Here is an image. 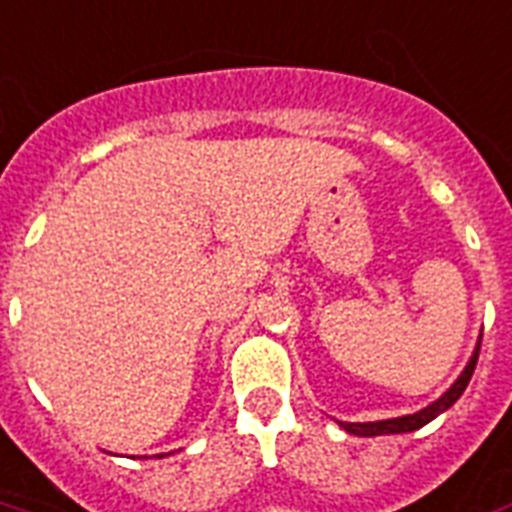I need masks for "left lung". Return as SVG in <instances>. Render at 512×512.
Listing matches in <instances>:
<instances>
[{
    "label": "left lung",
    "instance_id": "obj_1",
    "mask_svg": "<svg viewBox=\"0 0 512 512\" xmlns=\"http://www.w3.org/2000/svg\"><path fill=\"white\" fill-rule=\"evenodd\" d=\"M478 355H480V344L472 352V358L464 366V372L458 374V380L450 385L448 391L442 393L434 404L429 407H423L415 415H401V418H391V420H374V423H342V429L347 434H358V437H382V434H407V431H415L420 426H426L429 420H434L439 412H445L448 407H453L458 401V396L467 391L469 380H472V372H475V366H478Z\"/></svg>",
    "mask_w": 512,
    "mask_h": 512
}]
</instances>
